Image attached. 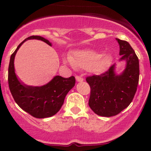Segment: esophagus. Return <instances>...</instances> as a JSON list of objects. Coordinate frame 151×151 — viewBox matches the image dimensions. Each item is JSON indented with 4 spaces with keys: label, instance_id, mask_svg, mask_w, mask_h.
Returning a JSON list of instances; mask_svg holds the SVG:
<instances>
[{
    "label": "esophagus",
    "instance_id": "1",
    "mask_svg": "<svg viewBox=\"0 0 151 151\" xmlns=\"http://www.w3.org/2000/svg\"><path fill=\"white\" fill-rule=\"evenodd\" d=\"M75 77H76V80H77V82H83V80H84V79H83L82 77H80V76L77 75Z\"/></svg>",
    "mask_w": 151,
    "mask_h": 151
}]
</instances>
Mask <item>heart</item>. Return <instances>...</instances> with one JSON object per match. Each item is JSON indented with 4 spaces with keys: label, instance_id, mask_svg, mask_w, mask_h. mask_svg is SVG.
<instances>
[{
    "label": "heart",
    "instance_id": "b5f03b06",
    "mask_svg": "<svg viewBox=\"0 0 151 151\" xmlns=\"http://www.w3.org/2000/svg\"><path fill=\"white\" fill-rule=\"evenodd\" d=\"M71 66L77 68L87 69L93 73H101L111 64V58L108 55H101L94 50L75 51L68 56Z\"/></svg>",
    "mask_w": 151,
    "mask_h": 151
}]
</instances>
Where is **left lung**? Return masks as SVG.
Instances as JSON below:
<instances>
[{"instance_id":"left-lung-1","label":"left lung","mask_w":151,"mask_h":151,"mask_svg":"<svg viewBox=\"0 0 151 151\" xmlns=\"http://www.w3.org/2000/svg\"><path fill=\"white\" fill-rule=\"evenodd\" d=\"M120 45V60H126L122 74L117 75L115 65L100 75L86 77L91 88L88 105L96 115L111 117L119 114L133 100L139 83V59L126 41L116 39Z\"/></svg>"}]
</instances>
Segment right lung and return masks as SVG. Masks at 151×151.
<instances>
[{"label": "right lung", "instance_id": "add662e5", "mask_svg": "<svg viewBox=\"0 0 151 151\" xmlns=\"http://www.w3.org/2000/svg\"><path fill=\"white\" fill-rule=\"evenodd\" d=\"M28 39H38L52 46L47 39L39 36H29L21 42L11 55L8 74L9 87L15 102L21 109L34 118H49L60 110L66 94L75 85V77L71 76L64 78L55 76L50 83L40 87L28 86L19 81L15 74L14 60L17 50Z\"/></svg>", "mask_w": 151, "mask_h": 151}]
</instances>
